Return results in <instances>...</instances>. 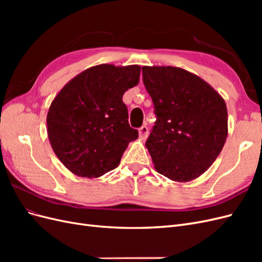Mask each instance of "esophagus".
<instances>
[{
    "label": "esophagus",
    "mask_w": 262,
    "mask_h": 262,
    "mask_svg": "<svg viewBox=\"0 0 262 262\" xmlns=\"http://www.w3.org/2000/svg\"><path fill=\"white\" fill-rule=\"evenodd\" d=\"M148 136V129L146 125H142L141 128L139 129V138L141 140H145Z\"/></svg>",
    "instance_id": "1"
}]
</instances>
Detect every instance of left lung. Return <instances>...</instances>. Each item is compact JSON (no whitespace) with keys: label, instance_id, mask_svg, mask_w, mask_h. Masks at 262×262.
I'll return each instance as SVG.
<instances>
[{"label":"left lung","instance_id":"1","mask_svg":"<svg viewBox=\"0 0 262 262\" xmlns=\"http://www.w3.org/2000/svg\"><path fill=\"white\" fill-rule=\"evenodd\" d=\"M157 120L145 146L157 172L191 181L210 168L228 134L223 97L198 75L176 67H142Z\"/></svg>","mask_w":262,"mask_h":262}]
</instances>
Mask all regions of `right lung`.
Returning <instances> with one entry per match:
<instances>
[{
    "label": "right lung",
    "instance_id": "obj_1",
    "mask_svg": "<svg viewBox=\"0 0 262 262\" xmlns=\"http://www.w3.org/2000/svg\"><path fill=\"white\" fill-rule=\"evenodd\" d=\"M140 66L99 64L68 82L52 100L47 132L60 162L76 176L97 178L115 169L139 134L122 96L139 84Z\"/></svg>",
    "mask_w": 262,
    "mask_h": 262
}]
</instances>
